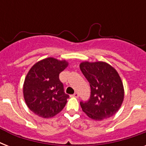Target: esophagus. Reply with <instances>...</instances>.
Segmentation results:
<instances>
[{"instance_id": "esophagus-1", "label": "esophagus", "mask_w": 146, "mask_h": 146, "mask_svg": "<svg viewBox=\"0 0 146 146\" xmlns=\"http://www.w3.org/2000/svg\"><path fill=\"white\" fill-rule=\"evenodd\" d=\"M72 96H73V97H75V98H79V94H78L77 92H75V93L73 94Z\"/></svg>"}]
</instances>
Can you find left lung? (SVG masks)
<instances>
[{
    "label": "left lung",
    "instance_id": "left-lung-1",
    "mask_svg": "<svg viewBox=\"0 0 146 146\" xmlns=\"http://www.w3.org/2000/svg\"><path fill=\"white\" fill-rule=\"evenodd\" d=\"M80 67L91 87L89 101L80 102L82 111L95 120L112 117L124 98L123 85L117 71L103 61H83Z\"/></svg>",
    "mask_w": 146,
    "mask_h": 146
}]
</instances>
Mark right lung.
<instances>
[{"label": "right lung", "mask_w": 146, "mask_h": 146, "mask_svg": "<svg viewBox=\"0 0 146 146\" xmlns=\"http://www.w3.org/2000/svg\"><path fill=\"white\" fill-rule=\"evenodd\" d=\"M68 62L47 57L33 65L23 84V97L29 108L43 118L54 117L64 109L68 95L59 80V74Z\"/></svg>", "instance_id": "1"}]
</instances>
